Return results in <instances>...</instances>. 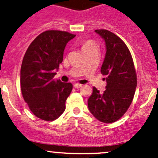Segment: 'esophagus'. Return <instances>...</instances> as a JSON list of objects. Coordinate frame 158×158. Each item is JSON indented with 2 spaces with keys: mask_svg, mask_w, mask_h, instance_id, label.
I'll list each match as a JSON object with an SVG mask.
<instances>
[{
  "mask_svg": "<svg viewBox=\"0 0 158 158\" xmlns=\"http://www.w3.org/2000/svg\"><path fill=\"white\" fill-rule=\"evenodd\" d=\"M82 86V84H79V83H76L74 84V87L76 88V89H79V88H81Z\"/></svg>",
  "mask_w": 158,
  "mask_h": 158,
  "instance_id": "1",
  "label": "esophagus"
}]
</instances>
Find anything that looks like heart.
I'll return each mask as SVG.
<instances>
[{
    "mask_svg": "<svg viewBox=\"0 0 158 158\" xmlns=\"http://www.w3.org/2000/svg\"><path fill=\"white\" fill-rule=\"evenodd\" d=\"M94 47H97V46H96L95 43H94V41H91V40H87V41H84L82 44V51H83V50L92 48H94Z\"/></svg>",
    "mask_w": 158,
    "mask_h": 158,
    "instance_id": "obj_1",
    "label": "heart"
}]
</instances>
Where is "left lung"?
I'll list each match as a JSON object with an SVG mask.
<instances>
[{
	"label": "left lung",
	"instance_id": "1",
	"mask_svg": "<svg viewBox=\"0 0 158 158\" xmlns=\"http://www.w3.org/2000/svg\"><path fill=\"white\" fill-rule=\"evenodd\" d=\"M94 31L105 41L106 54L101 73L106 77L107 85L103 92L93 88L88 107L96 119L111 123L121 118L130 106L137 76L130 51L123 40L105 29Z\"/></svg>",
	"mask_w": 158,
	"mask_h": 158
}]
</instances>
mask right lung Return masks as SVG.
Wrapping results in <instances>:
<instances>
[{"label":"right lung","mask_w":158,"mask_h":158,"mask_svg":"<svg viewBox=\"0 0 158 158\" xmlns=\"http://www.w3.org/2000/svg\"><path fill=\"white\" fill-rule=\"evenodd\" d=\"M76 35L48 30L41 33L28 48L20 70L21 91L30 110L45 121L57 119L66 109L73 85L54 80L68 41Z\"/></svg>","instance_id":"obj_1"}]
</instances>
